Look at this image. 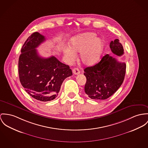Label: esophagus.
Instances as JSON below:
<instances>
[{"mask_svg": "<svg viewBox=\"0 0 148 148\" xmlns=\"http://www.w3.org/2000/svg\"><path fill=\"white\" fill-rule=\"evenodd\" d=\"M73 73L75 75H78L80 74L79 70L78 68H74L73 69Z\"/></svg>", "mask_w": 148, "mask_h": 148, "instance_id": "34e87169", "label": "esophagus"}]
</instances>
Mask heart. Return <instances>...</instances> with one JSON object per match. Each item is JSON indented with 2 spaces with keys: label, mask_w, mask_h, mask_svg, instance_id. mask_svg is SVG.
Masks as SVG:
<instances>
[{
  "label": "heart",
  "mask_w": 148,
  "mask_h": 148,
  "mask_svg": "<svg viewBox=\"0 0 148 148\" xmlns=\"http://www.w3.org/2000/svg\"><path fill=\"white\" fill-rule=\"evenodd\" d=\"M104 44L101 38H96L93 33H85L73 38L70 41V48L64 49V56L69 62H72L80 53L79 60L84 65L91 66L100 60Z\"/></svg>",
  "instance_id": "obj_1"
}]
</instances>
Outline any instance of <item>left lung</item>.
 Listing matches in <instances>:
<instances>
[{
  "label": "left lung",
  "mask_w": 148,
  "mask_h": 148,
  "mask_svg": "<svg viewBox=\"0 0 148 148\" xmlns=\"http://www.w3.org/2000/svg\"><path fill=\"white\" fill-rule=\"evenodd\" d=\"M112 52L118 56L124 53V49L119 39L110 43ZM126 65L119 62L108 54L93 66L84 69V75L87 81L84 91L93 100H105L113 95L121 87L125 79Z\"/></svg>",
  "instance_id": "8db88e82"
}]
</instances>
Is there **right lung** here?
I'll return each mask as SVG.
<instances>
[{"instance_id": "1", "label": "right lung", "mask_w": 148, "mask_h": 148, "mask_svg": "<svg viewBox=\"0 0 148 148\" xmlns=\"http://www.w3.org/2000/svg\"><path fill=\"white\" fill-rule=\"evenodd\" d=\"M46 40L35 32L23 45L18 60L20 81L26 92L35 99L49 101L57 97L61 84L72 75V71L55 56L40 57L36 49Z\"/></svg>"}]
</instances>
